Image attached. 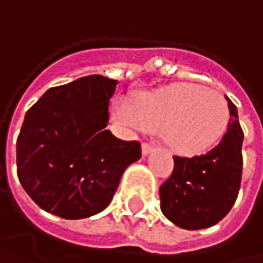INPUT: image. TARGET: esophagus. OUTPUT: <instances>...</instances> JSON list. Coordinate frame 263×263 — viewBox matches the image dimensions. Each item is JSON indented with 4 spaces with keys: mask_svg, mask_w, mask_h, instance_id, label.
I'll list each match as a JSON object with an SVG mask.
<instances>
[{
    "mask_svg": "<svg viewBox=\"0 0 263 263\" xmlns=\"http://www.w3.org/2000/svg\"><path fill=\"white\" fill-rule=\"evenodd\" d=\"M152 151H154V146H152L151 143H143V144H141V154H143L144 157L149 155Z\"/></svg>",
    "mask_w": 263,
    "mask_h": 263,
    "instance_id": "esophagus-1",
    "label": "esophagus"
}]
</instances>
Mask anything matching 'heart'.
<instances>
[{
	"mask_svg": "<svg viewBox=\"0 0 263 263\" xmlns=\"http://www.w3.org/2000/svg\"><path fill=\"white\" fill-rule=\"evenodd\" d=\"M112 114L122 123L143 131H163L166 144L177 154L195 155L212 147L227 129V100L195 83H174L141 92L131 103L116 102Z\"/></svg>",
	"mask_w": 263,
	"mask_h": 263,
	"instance_id": "b5f03b06",
	"label": "heart"
}]
</instances>
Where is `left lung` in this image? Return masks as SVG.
Listing matches in <instances>:
<instances>
[{
  "mask_svg": "<svg viewBox=\"0 0 263 263\" xmlns=\"http://www.w3.org/2000/svg\"><path fill=\"white\" fill-rule=\"evenodd\" d=\"M230 120L227 132L212 151L174 157V172L160 187L163 215L185 230L218 224L233 207L242 178L243 132L237 109L227 97Z\"/></svg>",
  "mask_w": 263,
  "mask_h": 263,
  "instance_id": "8db88e82",
  "label": "left lung"
}]
</instances>
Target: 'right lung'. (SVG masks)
<instances>
[{"instance_id":"1","label":"right lung","mask_w":263,"mask_h":263,"mask_svg":"<svg viewBox=\"0 0 263 263\" xmlns=\"http://www.w3.org/2000/svg\"><path fill=\"white\" fill-rule=\"evenodd\" d=\"M117 83L85 76L50 88L27 111L16 141L18 178L42 210L64 219L100 213L125 169L141 157L138 141L106 129Z\"/></svg>"}]
</instances>
